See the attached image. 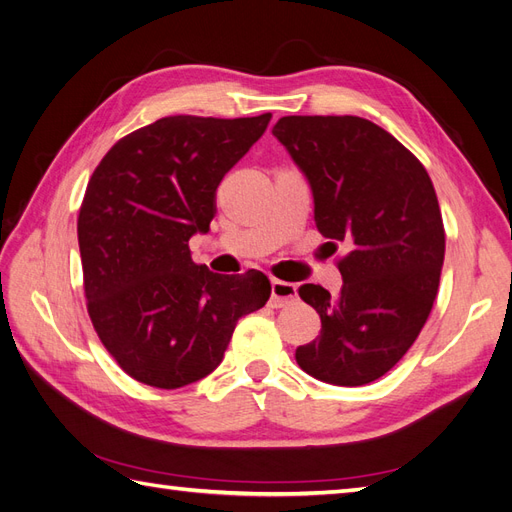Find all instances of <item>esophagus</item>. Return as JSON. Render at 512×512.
I'll list each match as a JSON object with an SVG mask.
<instances>
[{
    "label": "esophagus",
    "mask_w": 512,
    "mask_h": 512,
    "mask_svg": "<svg viewBox=\"0 0 512 512\" xmlns=\"http://www.w3.org/2000/svg\"><path fill=\"white\" fill-rule=\"evenodd\" d=\"M297 286L282 280H271V305L273 307H286L297 301Z\"/></svg>",
    "instance_id": "34e87169"
}]
</instances>
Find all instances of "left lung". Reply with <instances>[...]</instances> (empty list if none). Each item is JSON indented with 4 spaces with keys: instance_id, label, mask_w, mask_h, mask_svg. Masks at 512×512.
Wrapping results in <instances>:
<instances>
[{
    "instance_id": "obj_1",
    "label": "left lung",
    "mask_w": 512,
    "mask_h": 512,
    "mask_svg": "<svg viewBox=\"0 0 512 512\" xmlns=\"http://www.w3.org/2000/svg\"><path fill=\"white\" fill-rule=\"evenodd\" d=\"M314 196V220L344 241L337 297L303 284L320 314L312 344L297 348L309 376L363 386L399 363L421 333L438 294L444 224L425 166L395 136L352 115H290L273 126Z\"/></svg>"
}]
</instances>
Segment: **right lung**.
<instances>
[{"label":"right lung","instance_id":"right-lung-1","mask_svg":"<svg viewBox=\"0 0 512 512\" xmlns=\"http://www.w3.org/2000/svg\"><path fill=\"white\" fill-rule=\"evenodd\" d=\"M269 121L162 117L123 136L91 175L79 213L87 309L134 380L179 389L209 376L237 320L269 301L265 273L218 275L188 245L209 230L215 190Z\"/></svg>","mask_w":512,"mask_h":512}]
</instances>
